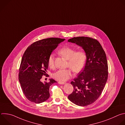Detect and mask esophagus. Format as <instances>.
I'll list each match as a JSON object with an SVG mask.
<instances>
[{"label": "esophagus", "mask_w": 125, "mask_h": 125, "mask_svg": "<svg viewBox=\"0 0 125 125\" xmlns=\"http://www.w3.org/2000/svg\"><path fill=\"white\" fill-rule=\"evenodd\" d=\"M58 83L61 84H64L66 83L65 82H58Z\"/></svg>", "instance_id": "1"}]
</instances>
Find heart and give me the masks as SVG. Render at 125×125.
<instances>
[{
	"mask_svg": "<svg viewBox=\"0 0 125 125\" xmlns=\"http://www.w3.org/2000/svg\"><path fill=\"white\" fill-rule=\"evenodd\" d=\"M59 53L67 60H68V66L71 68L67 69H59L52 74L53 78L60 82H65L73 75V70L79 73L84 66L86 55L83 50L76 51V49L69 47H64L59 51ZM48 65L51 68L54 67V55H50L48 59Z\"/></svg>",
	"mask_w": 125,
	"mask_h": 125,
	"instance_id": "heart-1",
	"label": "heart"
}]
</instances>
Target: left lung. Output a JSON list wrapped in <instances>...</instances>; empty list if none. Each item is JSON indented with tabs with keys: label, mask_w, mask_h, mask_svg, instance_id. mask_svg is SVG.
Listing matches in <instances>:
<instances>
[{
	"label": "left lung",
	"mask_w": 125,
	"mask_h": 125,
	"mask_svg": "<svg viewBox=\"0 0 125 125\" xmlns=\"http://www.w3.org/2000/svg\"><path fill=\"white\" fill-rule=\"evenodd\" d=\"M86 53L84 67L71 83L74 87L68 99L75 104L85 106L94 102L101 95L108 79V64L100 43L91 38L80 37L68 40Z\"/></svg>",
	"instance_id": "8db88e82"
}]
</instances>
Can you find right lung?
Here are the masks:
<instances>
[{
  "label": "right lung",
  "mask_w": 125,
  "mask_h": 125,
  "mask_svg": "<svg viewBox=\"0 0 125 125\" xmlns=\"http://www.w3.org/2000/svg\"><path fill=\"white\" fill-rule=\"evenodd\" d=\"M65 40L54 38L43 39L31 44L24 53L19 81L24 95L30 101L41 103L50 97V86L56 82L51 79L48 83H42L41 79L46 75L48 59L52 52Z\"/></svg>",
  "instance_id": "right-lung-1"
}]
</instances>
